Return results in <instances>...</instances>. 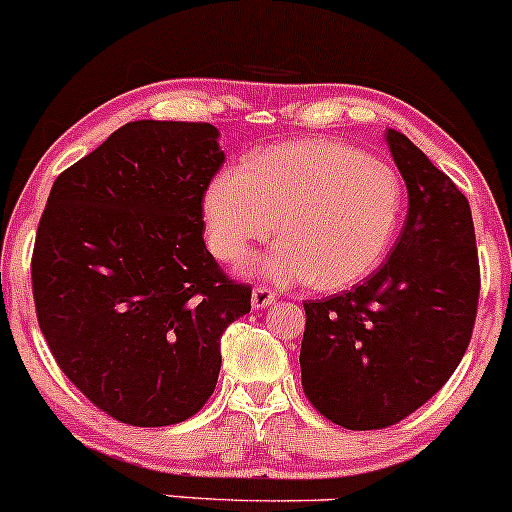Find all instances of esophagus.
Listing matches in <instances>:
<instances>
[{
  "instance_id": "1",
  "label": "esophagus",
  "mask_w": 512,
  "mask_h": 512,
  "mask_svg": "<svg viewBox=\"0 0 512 512\" xmlns=\"http://www.w3.org/2000/svg\"><path fill=\"white\" fill-rule=\"evenodd\" d=\"M275 302V292L268 290V287H254L251 292V307L254 309H266Z\"/></svg>"
}]
</instances>
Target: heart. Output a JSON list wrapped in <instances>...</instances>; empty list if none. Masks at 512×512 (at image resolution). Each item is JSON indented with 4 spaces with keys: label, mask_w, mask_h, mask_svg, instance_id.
Here are the masks:
<instances>
[{
    "label": "heart",
    "mask_w": 512,
    "mask_h": 512,
    "mask_svg": "<svg viewBox=\"0 0 512 512\" xmlns=\"http://www.w3.org/2000/svg\"><path fill=\"white\" fill-rule=\"evenodd\" d=\"M404 208L396 171L336 140H297L225 169L203 195L208 244L237 263L256 244L283 239L251 271L278 285L312 280L343 290L367 278L392 246Z\"/></svg>",
    "instance_id": "1"
}]
</instances>
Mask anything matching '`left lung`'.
I'll list each match as a JSON object with an SVG mask.
<instances>
[{
  "label": "left lung",
  "instance_id": "obj_1",
  "mask_svg": "<svg viewBox=\"0 0 512 512\" xmlns=\"http://www.w3.org/2000/svg\"><path fill=\"white\" fill-rule=\"evenodd\" d=\"M384 137L409 191L392 254L363 285L304 302V394L348 430L394 426L450 380L481 287L469 200L409 137Z\"/></svg>",
  "mask_w": 512,
  "mask_h": 512
}]
</instances>
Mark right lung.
<instances>
[{"instance_id":"obj_1","label":"right lung","mask_w":512,"mask_h":512,"mask_svg":"<svg viewBox=\"0 0 512 512\" xmlns=\"http://www.w3.org/2000/svg\"><path fill=\"white\" fill-rule=\"evenodd\" d=\"M210 123L135 120L57 176L31 278L60 370L120 423L171 426L203 409L220 338L251 312L203 241V195L225 162Z\"/></svg>"}]
</instances>
